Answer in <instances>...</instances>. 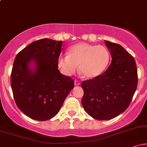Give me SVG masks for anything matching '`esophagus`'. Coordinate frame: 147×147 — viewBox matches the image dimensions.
<instances>
[{"mask_svg":"<svg viewBox=\"0 0 147 147\" xmlns=\"http://www.w3.org/2000/svg\"><path fill=\"white\" fill-rule=\"evenodd\" d=\"M80 84H81V83H80V82H79V81L75 80V86H79Z\"/></svg>","mask_w":147,"mask_h":147,"instance_id":"obj_1","label":"esophagus"}]
</instances>
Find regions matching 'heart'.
<instances>
[{
	"mask_svg": "<svg viewBox=\"0 0 147 147\" xmlns=\"http://www.w3.org/2000/svg\"><path fill=\"white\" fill-rule=\"evenodd\" d=\"M110 52L104 45L79 43L72 45L68 55L59 57L57 65L63 75L71 76L79 69L84 78L92 79L100 75L110 61Z\"/></svg>",
	"mask_w": 147,
	"mask_h": 147,
	"instance_id": "obj_1",
	"label": "heart"
}]
</instances>
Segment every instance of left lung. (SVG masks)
Returning <instances> with one entry per match:
<instances>
[{"label":"left lung","instance_id":"obj_1","mask_svg":"<svg viewBox=\"0 0 147 147\" xmlns=\"http://www.w3.org/2000/svg\"><path fill=\"white\" fill-rule=\"evenodd\" d=\"M104 42L112 57L111 63L102 75L82 83V106L89 115L98 120L111 119L125 111L138 85L134 58L120 45Z\"/></svg>","mask_w":147,"mask_h":147}]
</instances>
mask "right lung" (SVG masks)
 Masks as SVG:
<instances>
[{"label":"right lung","mask_w":147,"mask_h":147,"mask_svg":"<svg viewBox=\"0 0 147 147\" xmlns=\"http://www.w3.org/2000/svg\"><path fill=\"white\" fill-rule=\"evenodd\" d=\"M63 41L43 38L23 48L15 58L11 86L17 107L31 119L45 121L58 113L74 87L59 72L57 61ZM34 61L36 68L31 69Z\"/></svg>","instance_id":"obj_1"}]
</instances>
